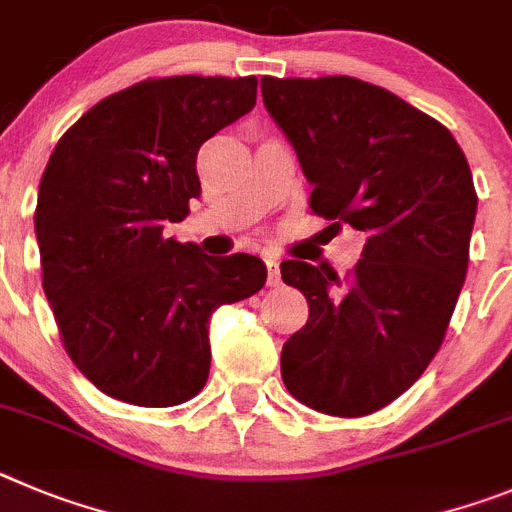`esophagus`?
Listing matches in <instances>:
<instances>
[{
    "label": "esophagus",
    "mask_w": 512,
    "mask_h": 512,
    "mask_svg": "<svg viewBox=\"0 0 512 512\" xmlns=\"http://www.w3.org/2000/svg\"><path fill=\"white\" fill-rule=\"evenodd\" d=\"M265 265H267V285L270 288H278L280 285V262L275 257H265Z\"/></svg>",
    "instance_id": "1"
}]
</instances>
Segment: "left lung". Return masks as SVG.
I'll use <instances>...</instances> for the list:
<instances>
[{
	"mask_svg": "<svg viewBox=\"0 0 512 512\" xmlns=\"http://www.w3.org/2000/svg\"><path fill=\"white\" fill-rule=\"evenodd\" d=\"M260 86L313 186V214L365 234L347 280L329 265H280L308 298L280 375L313 411L367 416L411 388L444 342L477 214L472 170L444 124L388 89L349 76Z\"/></svg>",
	"mask_w": 512,
	"mask_h": 512,
	"instance_id": "1",
	"label": "left lung"
}]
</instances>
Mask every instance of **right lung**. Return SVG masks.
I'll return each mask as SVG.
<instances>
[{"instance_id": "1", "label": "right lung", "mask_w": 512, "mask_h": 512, "mask_svg": "<svg viewBox=\"0 0 512 512\" xmlns=\"http://www.w3.org/2000/svg\"><path fill=\"white\" fill-rule=\"evenodd\" d=\"M255 96V76L147 78L55 145L35 209L43 290L68 357L101 393L142 408L191 400L209 377L214 311L265 285L260 257L163 237L201 196L199 147Z\"/></svg>"}]
</instances>
